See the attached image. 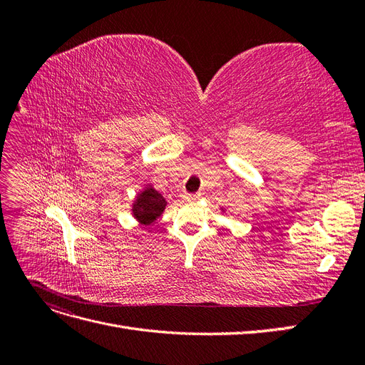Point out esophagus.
<instances>
[{
    "mask_svg": "<svg viewBox=\"0 0 365 365\" xmlns=\"http://www.w3.org/2000/svg\"><path fill=\"white\" fill-rule=\"evenodd\" d=\"M200 193H184L182 195V200L184 201H196V200H200Z\"/></svg>",
    "mask_w": 365,
    "mask_h": 365,
    "instance_id": "1",
    "label": "esophagus"
}]
</instances>
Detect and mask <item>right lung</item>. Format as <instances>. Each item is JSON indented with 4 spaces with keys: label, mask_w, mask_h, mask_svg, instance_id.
I'll use <instances>...</instances> for the list:
<instances>
[{
    "label": "right lung",
    "mask_w": 365,
    "mask_h": 365,
    "mask_svg": "<svg viewBox=\"0 0 365 365\" xmlns=\"http://www.w3.org/2000/svg\"><path fill=\"white\" fill-rule=\"evenodd\" d=\"M168 201L164 196L158 193L153 187H146L145 190L138 193L137 200L132 204V215L143 225H150L161 216Z\"/></svg>",
    "instance_id": "right-lung-1"
}]
</instances>
